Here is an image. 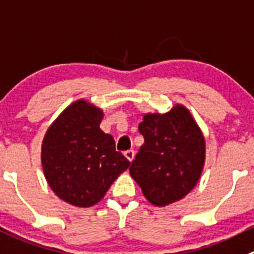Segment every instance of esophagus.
Returning a JSON list of instances; mask_svg holds the SVG:
<instances>
[{"instance_id":"obj_1","label":"esophagus","mask_w":254,"mask_h":254,"mask_svg":"<svg viewBox=\"0 0 254 254\" xmlns=\"http://www.w3.org/2000/svg\"><path fill=\"white\" fill-rule=\"evenodd\" d=\"M124 155H125V157L129 160V161H132V160H134V157H135V151H134V150H127V151L124 152Z\"/></svg>"}]
</instances>
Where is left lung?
I'll use <instances>...</instances> for the list:
<instances>
[{
    "instance_id": "left-lung-1",
    "label": "left lung",
    "mask_w": 254,
    "mask_h": 254,
    "mask_svg": "<svg viewBox=\"0 0 254 254\" xmlns=\"http://www.w3.org/2000/svg\"><path fill=\"white\" fill-rule=\"evenodd\" d=\"M144 145L130 175L149 202L167 206L196 186L205 165L206 142L191 113L181 104L170 112L145 114L139 124Z\"/></svg>"
}]
</instances>
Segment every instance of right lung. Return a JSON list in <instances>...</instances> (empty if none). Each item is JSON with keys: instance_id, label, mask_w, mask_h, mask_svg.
<instances>
[{"instance_id": "1", "label": "right lung", "mask_w": 254, "mask_h": 254, "mask_svg": "<svg viewBox=\"0 0 254 254\" xmlns=\"http://www.w3.org/2000/svg\"><path fill=\"white\" fill-rule=\"evenodd\" d=\"M103 110L79 99L51 124L42 142V167L47 182L61 200L92 207L130 161L115 150L112 135L100 129Z\"/></svg>"}]
</instances>
